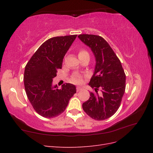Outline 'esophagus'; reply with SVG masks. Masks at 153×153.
<instances>
[{"label": "esophagus", "instance_id": "34e87169", "mask_svg": "<svg viewBox=\"0 0 153 153\" xmlns=\"http://www.w3.org/2000/svg\"><path fill=\"white\" fill-rule=\"evenodd\" d=\"M82 89H83V87H80V86L76 87V91L77 92H79V91H82Z\"/></svg>", "mask_w": 153, "mask_h": 153}]
</instances>
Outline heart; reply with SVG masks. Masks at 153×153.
<instances>
[{
  "mask_svg": "<svg viewBox=\"0 0 153 153\" xmlns=\"http://www.w3.org/2000/svg\"><path fill=\"white\" fill-rule=\"evenodd\" d=\"M86 56L89 57V54L87 51L85 49H80L78 52V57L82 58ZM83 76L80 73H75L71 76L70 78V81L75 84H79L83 82Z\"/></svg>",
  "mask_w": 153,
  "mask_h": 153,
  "instance_id": "b5f03b06",
  "label": "heart"
}]
</instances>
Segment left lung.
I'll return each mask as SVG.
<instances>
[{"label": "left lung", "instance_id": "8db88e82", "mask_svg": "<svg viewBox=\"0 0 153 153\" xmlns=\"http://www.w3.org/2000/svg\"><path fill=\"white\" fill-rule=\"evenodd\" d=\"M78 37L91 48L96 58L94 73L89 84L95 92H90L91 97L82 104V108L92 119L102 121L112 116L121 105L126 75L120 60L102 37L93 34Z\"/></svg>", "mask_w": 153, "mask_h": 153}]
</instances>
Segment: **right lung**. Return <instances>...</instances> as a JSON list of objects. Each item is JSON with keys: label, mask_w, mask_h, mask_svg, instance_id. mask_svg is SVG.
Wrapping results in <instances>:
<instances>
[{"label": "right lung", "mask_w": 153, "mask_h": 153, "mask_svg": "<svg viewBox=\"0 0 153 153\" xmlns=\"http://www.w3.org/2000/svg\"><path fill=\"white\" fill-rule=\"evenodd\" d=\"M77 35L57 36L41 45L27 62L24 71L26 94L36 112L45 118H53L66 110L76 93V87L66 84L59 89L52 86L57 69L62 68L64 55Z\"/></svg>", "instance_id": "right-lung-1"}]
</instances>
